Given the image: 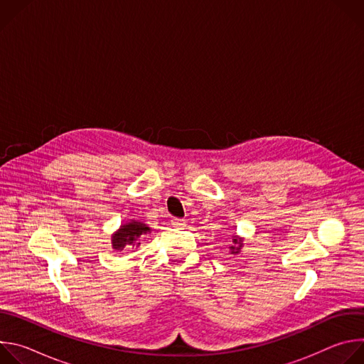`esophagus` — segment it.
I'll return each mask as SVG.
<instances>
[{
	"label": "esophagus",
	"instance_id": "esophagus-1",
	"mask_svg": "<svg viewBox=\"0 0 364 364\" xmlns=\"http://www.w3.org/2000/svg\"><path fill=\"white\" fill-rule=\"evenodd\" d=\"M171 225H173L174 228H184V226H186V220H184V219H177V218H174V219H171Z\"/></svg>",
	"mask_w": 364,
	"mask_h": 364
}]
</instances>
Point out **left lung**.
Listing matches in <instances>:
<instances>
[{
    "instance_id": "8db88e82",
    "label": "left lung",
    "mask_w": 364,
    "mask_h": 364,
    "mask_svg": "<svg viewBox=\"0 0 364 364\" xmlns=\"http://www.w3.org/2000/svg\"><path fill=\"white\" fill-rule=\"evenodd\" d=\"M243 247V237L233 235L232 236V245L229 246V250L232 255H237L240 252V249Z\"/></svg>"
}]
</instances>
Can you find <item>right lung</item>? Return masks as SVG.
Instances as JSON below:
<instances>
[{
	"instance_id": "right-lung-1",
	"label": "right lung",
	"mask_w": 364,
	"mask_h": 364,
	"mask_svg": "<svg viewBox=\"0 0 364 364\" xmlns=\"http://www.w3.org/2000/svg\"><path fill=\"white\" fill-rule=\"evenodd\" d=\"M151 233V228L141 220H128L119 226L117 232L112 233V249L124 250L127 246H139V239L145 235Z\"/></svg>"
}]
</instances>
